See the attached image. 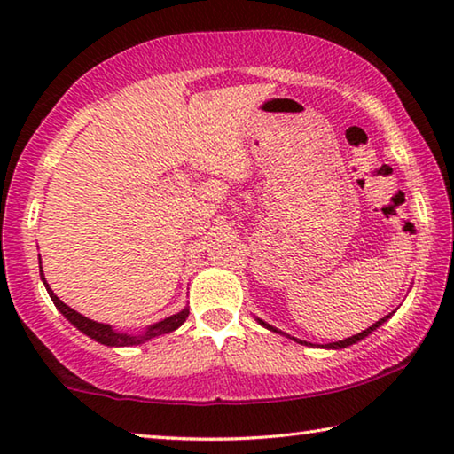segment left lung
<instances>
[{"label": "left lung", "mask_w": 454, "mask_h": 454, "mask_svg": "<svg viewBox=\"0 0 454 454\" xmlns=\"http://www.w3.org/2000/svg\"><path fill=\"white\" fill-rule=\"evenodd\" d=\"M388 317H384V318H380L379 322H376V325H372L371 328H366V330H363V333H360V334H355V336H350V338H344V340H338V342H333V344H326V348H347V347H350V344H355V342H358L360 340V338H364V336H368V334H371L372 333V330H376V328H379L380 325H382V322L384 320H387ZM260 322H262V320H260ZM262 325L266 326V328H270V330H274V333H278V330H276V328H272L270 325H266V322H262ZM294 340H296V338H294ZM301 344H310V342H302L301 340ZM310 347H312V344H310Z\"/></svg>", "instance_id": "left-lung-1"}]
</instances>
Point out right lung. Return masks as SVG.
I'll return each instance as SVG.
<instances>
[{
	"label": "right lung",
	"mask_w": 454,
	"mask_h": 454,
	"mask_svg": "<svg viewBox=\"0 0 454 454\" xmlns=\"http://www.w3.org/2000/svg\"><path fill=\"white\" fill-rule=\"evenodd\" d=\"M40 274H42V280H43V284H45V288H48V292H50L53 304L58 306V310H59L61 314H64V317H66L67 320H70L75 328H80L83 334L91 336V338H94V340L106 344V347H134V344H142L144 340H150V338H153V336L168 334V333H172V330L178 328V326L182 325V322L188 318V314H190L188 309H184L182 312L174 314V317L166 318V320H162V322H158V325L150 326L148 330H145V334H140V336L120 334V333H116V330H112V326L99 325V322H94V320H90V318H86V317H82L80 312L72 310L70 306L61 302L59 298H58L56 294H53V290L50 288V284L45 282V278H43L42 262H40Z\"/></svg>",
	"instance_id": "add662e5"
}]
</instances>
